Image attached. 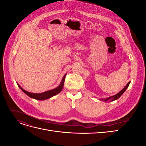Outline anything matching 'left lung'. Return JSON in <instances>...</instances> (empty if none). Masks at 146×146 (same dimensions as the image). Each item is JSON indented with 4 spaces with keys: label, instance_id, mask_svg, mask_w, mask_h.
I'll return each instance as SVG.
<instances>
[{
    "label": "left lung",
    "instance_id": "obj_1",
    "mask_svg": "<svg viewBox=\"0 0 146 146\" xmlns=\"http://www.w3.org/2000/svg\"><path fill=\"white\" fill-rule=\"evenodd\" d=\"M130 83V82H129V83H128L127 85H126V86L124 88H123L121 91H119L117 94L114 95V96H110V97H109V98H105V99H100V100H102V101H104V102H107L108 100H110V102H113L114 100H116L118 99L122 95V94L123 93V92L125 91V90L127 89V88L129 87Z\"/></svg>",
    "mask_w": 146,
    "mask_h": 146
}]
</instances>
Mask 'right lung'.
I'll use <instances>...</instances> for the list:
<instances>
[{
    "mask_svg": "<svg viewBox=\"0 0 146 146\" xmlns=\"http://www.w3.org/2000/svg\"><path fill=\"white\" fill-rule=\"evenodd\" d=\"M66 75V74L63 76V77L62 78V80H61L60 85L58 86H57L56 88H54V89L43 92H41V93H33V92H28L27 91L24 90L23 88L19 85V84H17V85H18L20 89L23 91L25 94H27L28 96H29L30 98L34 99H36V100H46V99H48L52 98V97L60 93V92L62 91V89L63 88V86H64Z\"/></svg>",
    "mask_w": 146,
    "mask_h": 146,
    "instance_id": "obj_1",
    "label": "right lung"
}]
</instances>
